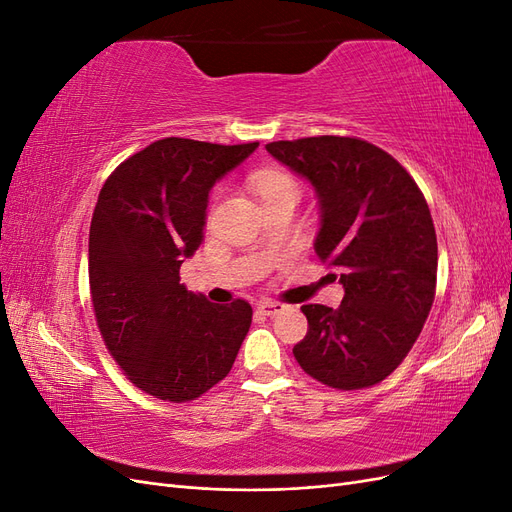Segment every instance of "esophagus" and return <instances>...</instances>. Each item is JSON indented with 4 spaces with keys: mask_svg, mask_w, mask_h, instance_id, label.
I'll list each match as a JSON object with an SVG mask.
<instances>
[{
    "mask_svg": "<svg viewBox=\"0 0 512 512\" xmlns=\"http://www.w3.org/2000/svg\"><path fill=\"white\" fill-rule=\"evenodd\" d=\"M258 309H260V314H265V316H277V314L284 312L286 305L277 303V301H260Z\"/></svg>",
    "mask_w": 512,
    "mask_h": 512,
    "instance_id": "esophagus-1",
    "label": "esophagus"
}]
</instances>
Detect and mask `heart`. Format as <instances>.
Listing matches in <instances>:
<instances>
[{
	"instance_id": "obj_1",
	"label": "heart",
	"mask_w": 512,
	"mask_h": 512,
	"mask_svg": "<svg viewBox=\"0 0 512 512\" xmlns=\"http://www.w3.org/2000/svg\"><path fill=\"white\" fill-rule=\"evenodd\" d=\"M254 188L262 198H269L273 194H282V192H294L299 194V185L290 175L280 173V170H271V173H260L254 179Z\"/></svg>"
}]
</instances>
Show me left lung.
Segmentation results:
<instances>
[{"mask_svg":"<svg viewBox=\"0 0 512 512\" xmlns=\"http://www.w3.org/2000/svg\"><path fill=\"white\" fill-rule=\"evenodd\" d=\"M267 151L312 183L314 250L344 286L337 309L301 307L309 327L294 359L339 391L378 384L406 359L436 294L438 241L425 196L393 156L361 138L309 136Z\"/></svg>","mask_w":512,"mask_h":512,"instance_id":"1","label":"left lung"}]
</instances>
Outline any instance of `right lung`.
<instances>
[{
    "instance_id": "1",
    "label": "right lung",
    "mask_w": 512,
    "mask_h": 512,
    "mask_svg": "<svg viewBox=\"0 0 512 512\" xmlns=\"http://www.w3.org/2000/svg\"><path fill=\"white\" fill-rule=\"evenodd\" d=\"M256 147L162 138L121 162L98 196L91 303L108 352L153 397L181 404L207 393L250 331V303H211L179 269L203 243L211 188Z\"/></svg>"
}]
</instances>
